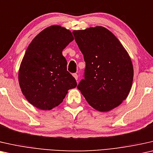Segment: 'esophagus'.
<instances>
[{"mask_svg":"<svg viewBox=\"0 0 153 153\" xmlns=\"http://www.w3.org/2000/svg\"><path fill=\"white\" fill-rule=\"evenodd\" d=\"M73 76L74 77V78L76 79V80L77 79V78H78V76H77V74H73Z\"/></svg>","mask_w":153,"mask_h":153,"instance_id":"obj_1","label":"esophagus"}]
</instances>
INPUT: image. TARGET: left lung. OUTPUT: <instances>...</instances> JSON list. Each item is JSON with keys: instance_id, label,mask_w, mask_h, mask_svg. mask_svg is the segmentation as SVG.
<instances>
[{"instance_id": "8db88e82", "label": "left lung", "mask_w": 153, "mask_h": 153, "mask_svg": "<svg viewBox=\"0 0 153 153\" xmlns=\"http://www.w3.org/2000/svg\"><path fill=\"white\" fill-rule=\"evenodd\" d=\"M73 34L86 63L85 79L77 89L97 111L107 112L119 106L130 93L134 76L127 51L102 26L74 30Z\"/></svg>"}]
</instances>
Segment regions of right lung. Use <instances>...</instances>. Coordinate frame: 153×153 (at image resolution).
I'll use <instances>...</instances> for the list:
<instances>
[{"label":"right lung","mask_w":153,"mask_h":153,"mask_svg":"<svg viewBox=\"0 0 153 153\" xmlns=\"http://www.w3.org/2000/svg\"><path fill=\"white\" fill-rule=\"evenodd\" d=\"M74 39L69 30L51 25L27 47L19 70V82L26 100L36 108L50 110L63 101L76 79L66 70L62 51Z\"/></svg>","instance_id":"1"}]
</instances>
